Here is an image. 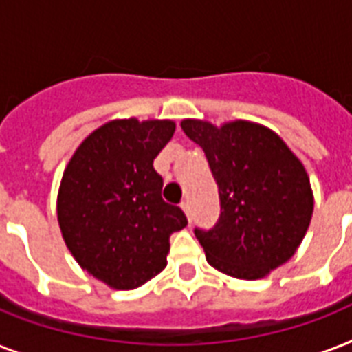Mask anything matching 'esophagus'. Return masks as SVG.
<instances>
[{
	"label": "esophagus",
	"instance_id": "esophagus-1",
	"mask_svg": "<svg viewBox=\"0 0 352 352\" xmlns=\"http://www.w3.org/2000/svg\"><path fill=\"white\" fill-rule=\"evenodd\" d=\"M181 208L184 210V214H186V217H188V221H190V223H192V219H193V215H192V206H190V203H182L181 204Z\"/></svg>",
	"mask_w": 352,
	"mask_h": 352
}]
</instances>
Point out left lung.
I'll list each match as a JSON object with an SVG mask.
<instances>
[{
	"instance_id": "left-lung-1",
	"label": "left lung",
	"mask_w": 352,
	"mask_h": 352,
	"mask_svg": "<svg viewBox=\"0 0 352 352\" xmlns=\"http://www.w3.org/2000/svg\"><path fill=\"white\" fill-rule=\"evenodd\" d=\"M203 148L219 190L221 214L195 237L214 268L259 279L294 256L312 217L309 175L287 144L267 127L237 120L215 127L182 120Z\"/></svg>"
}]
</instances>
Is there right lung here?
Returning a JSON list of instances; mask_svg holds the SVG:
<instances>
[{
	"mask_svg": "<svg viewBox=\"0 0 352 352\" xmlns=\"http://www.w3.org/2000/svg\"><path fill=\"white\" fill-rule=\"evenodd\" d=\"M170 120H113L74 151L58 193V223L80 263L113 289L131 290L166 267L170 235L188 225L162 199L153 160L170 142Z\"/></svg>",
	"mask_w": 352,
	"mask_h": 352,
	"instance_id": "obj_1",
	"label": "right lung"
}]
</instances>
